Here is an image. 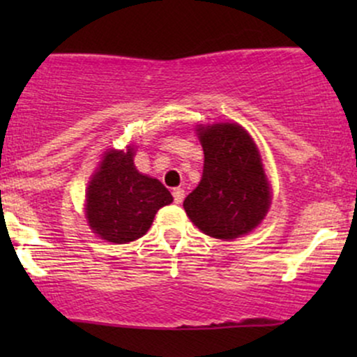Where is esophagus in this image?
I'll return each mask as SVG.
<instances>
[{
  "mask_svg": "<svg viewBox=\"0 0 357 357\" xmlns=\"http://www.w3.org/2000/svg\"><path fill=\"white\" fill-rule=\"evenodd\" d=\"M173 196H174V203L181 204L183 199H184V190H183V188H174Z\"/></svg>",
  "mask_w": 357,
  "mask_h": 357,
  "instance_id": "obj_1",
  "label": "esophagus"
}]
</instances>
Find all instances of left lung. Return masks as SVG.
Wrapping results in <instances>:
<instances>
[{
  "label": "left lung",
  "instance_id": "1",
  "mask_svg": "<svg viewBox=\"0 0 357 357\" xmlns=\"http://www.w3.org/2000/svg\"><path fill=\"white\" fill-rule=\"evenodd\" d=\"M203 178L184 199L192 223L213 238L233 240L264 220L270 190L260 154L247 130L236 124L199 129Z\"/></svg>",
  "mask_w": 357,
  "mask_h": 357
}]
</instances>
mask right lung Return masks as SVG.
Listing matches in <instances>:
<instances>
[{"label": "right lung", "mask_w": 357, "mask_h": 357, "mask_svg": "<svg viewBox=\"0 0 357 357\" xmlns=\"http://www.w3.org/2000/svg\"><path fill=\"white\" fill-rule=\"evenodd\" d=\"M132 155V149L105 154L87 192L90 228L114 243L141 238L159 208L173 202L161 181L139 173Z\"/></svg>", "instance_id": "1"}]
</instances>
